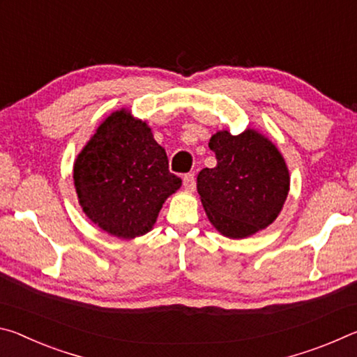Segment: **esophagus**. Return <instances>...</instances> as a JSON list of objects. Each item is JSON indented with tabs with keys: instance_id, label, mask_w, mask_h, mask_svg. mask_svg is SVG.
I'll use <instances>...</instances> for the list:
<instances>
[{
	"instance_id": "34e87169",
	"label": "esophagus",
	"mask_w": 357,
	"mask_h": 357,
	"mask_svg": "<svg viewBox=\"0 0 357 357\" xmlns=\"http://www.w3.org/2000/svg\"><path fill=\"white\" fill-rule=\"evenodd\" d=\"M183 184H184V189H185L187 192H193V190H195V187H197L195 174H193V173L185 174V176L183 178Z\"/></svg>"
}]
</instances>
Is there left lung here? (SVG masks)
<instances>
[{
    "label": "left lung",
    "mask_w": 357,
    "mask_h": 357,
    "mask_svg": "<svg viewBox=\"0 0 357 357\" xmlns=\"http://www.w3.org/2000/svg\"><path fill=\"white\" fill-rule=\"evenodd\" d=\"M217 165L203 168L197 190L209 222L223 236L244 239L269 227L285 204L289 172L268 137L255 129L211 137Z\"/></svg>",
    "instance_id": "1"
}]
</instances>
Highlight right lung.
<instances>
[{"label":"right lung","mask_w":357,"mask_h":357,"mask_svg":"<svg viewBox=\"0 0 357 357\" xmlns=\"http://www.w3.org/2000/svg\"><path fill=\"white\" fill-rule=\"evenodd\" d=\"M83 213L105 233L134 239L151 231L162 204L183 181L146 121L121 108L102 121L74 162Z\"/></svg>","instance_id":"add662e5"}]
</instances>
